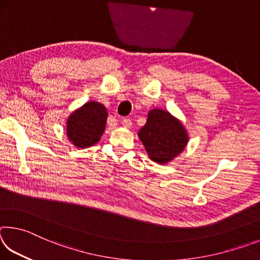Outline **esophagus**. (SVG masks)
Masks as SVG:
<instances>
[{
    "label": "esophagus",
    "instance_id": "34e87169",
    "mask_svg": "<svg viewBox=\"0 0 260 260\" xmlns=\"http://www.w3.org/2000/svg\"><path fill=\"white\" fill-rule=\"evenodd\" d=\"M121 124H122V126H125V127H131L132 126V120L129 119V118L125 117V118H122V119H121Z\"/></svg>",
    "mask_w": 260,
    "mask_h": 260
}]
</instances>
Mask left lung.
<instances>
[{"label":"left lung","mask_w":260,"mask_h":260,"mask_svg":"<svg viewBox=\"0 0 260 260\" xmlns=\"http://www.w3.org/2000/svg\"><path fill=\"white\" fill-rule=\"evenodd\" d=\"M139 138L146 147L153 161L172 160L181 152L188 142L183 126L169 112L153 109L148 114V120L139 132Z\"/></svg>","instance_id":"1"}]
</instances>
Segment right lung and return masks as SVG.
Instances as JSON below:
<instances>
[{
    "label": "right lung",
    "instance_id": "add662e5",
    "mask_svg": "<svg viewBox=\"0 0 260 260\" xmlns=\"http://www.w3.org/2000/svg\"><path fill=\"white\" fill-rule=\"evenodd\" d=\"M107 117V109L101 103H86L69 118L67 132L70 141L79 148L93 146L103 134Z\"/></svg>",
    "mask_w": 260,
    "mask_h": 260
}]
</instances>
